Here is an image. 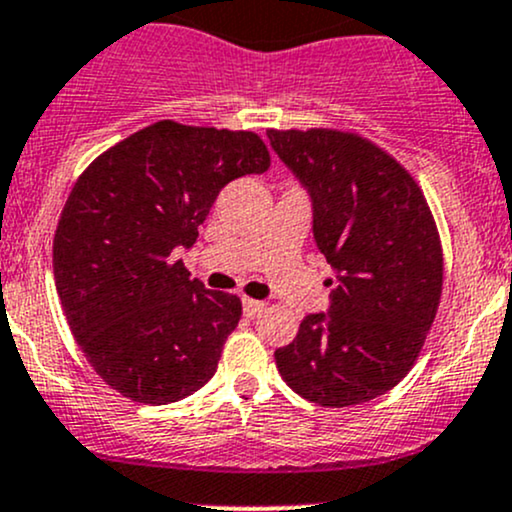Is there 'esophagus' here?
I'll use <instances>...</instances> for the list:
<instances>
[{
  "label": "esophagus",
  "instance_id": "obj_1",
  "mask_svg": "<svg viewBox=\"0 0 512 512\" xmlns=\"http://www.w3.org/2000/svg\"><path fill=\"white\" fill-rule=\"evenodd\" d=\"M265 308H267V303L255 301V299H243V311H245V316H250V318L260 316V313L265 311Z\"/></svg>",
  "mask_w": 512,
  "mask_h": 512
}]
</instances>
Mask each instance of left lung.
Here are the masks:
<instances>
[{"label":"left lung","mask_w":512,"mask_h":512,"mask_svg":"<svg viewBox=\"0 0 512 512\" xmlns=\"http://www.w3.org/2000/svg\"><path fill=\"white\" fill-rule=\"evenodd\" d=\"M313 201V238L333 267L328 313L274 352L282 379L325 408L391 391L423 350L442 296V243L423 189L357 133L267 131Z\"/></svg>","instance_id":"1"}]
</instances>
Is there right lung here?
Returning a JSON list of instances; mask_svg holds the SVG:
<instances>
[{
	"mask_svg": "<svg viewBox=\"0 0 512 512\" xmlns=\"http://www.w3.org/2000/svg\"><path fill=\"white\" fill-rule=\"evenodd\" d=\"M269 160L252 131L157 121L80 174L55 230V286L84 357L121 396L165 406L216 372L243 303L189 279L174 250L196 243L228 182Z\"/></svg>",
	"mask_w": 512,
	"mask_h": 512,
	"instance_id": "1",
	"label": "right lung"
}]
</instances>
